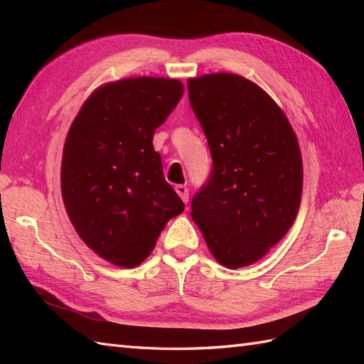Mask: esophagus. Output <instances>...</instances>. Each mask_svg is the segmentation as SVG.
I'll list each match as a JSON object with an SVG mask.
<instances>
[{"label": "esophagus", "mask_w": 364, "mask_h": 364, "mask_svg": "<svg viewBox=\"0 0 364 364\" xmlns=\"http://www.w3.org/2000/svg\"><path fill=\"white\" fill-rule=\"evenodd\" d=\"M175 191H176V194L180 196V198L183 200V202L188 203V200H189V189H188L186 186H184V184H176Z\"/></svg>", "instance_id": "34e87169"}]
</instances>
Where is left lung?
<instances>
[{
    "instance_id": "8db88e82",
    "label": "left lung",
    "mask_w": 364,
    "mask_h": 364,
    "mask_svg": "<svg viewBox=\"0 0 364 364\" xmlns=\"http://www.w3.org/2000/svg\"><path fill=\"white\" fill-rule=\"evenodd\" d=\"M213 173L191 203L192 220L222 266L259 261L297 218L304 166L282 107L258 84L235 73L188 80Z\"/></svg>"
}]
</instances>
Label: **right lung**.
<instances>
[{
	"mask_svg": "<svg viewBox=\"0 0 364 364\" xmlns=\"http://www.w3.org/2000/svg\"><path fill=\"white\" fill-rule=\"evenodd\" d=\"M184 94L173 78L136 76L92 92L68 129L60 191L76 233L100 258L136 267L184 203L162 175L153 134Z\"/></svg>",
	"mask_w": 364,
	"mask_h": 364,
	"instance_id": "right-lung-1",
	"label": "right lung"
}]
</instances>
